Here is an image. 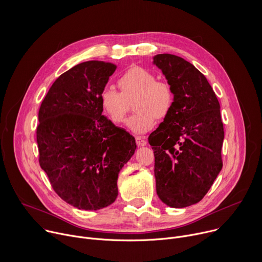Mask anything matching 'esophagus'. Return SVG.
Segmentation results:
<instances>
[{"label": "esophagus", "instance_id": "esophagus-1", "mask_svg": "<svg viewBox=\"0 0 262 262\" xmlns=\"http://www.w3.org/2000/svg\"><path fill=\"white\" fill-rule=\"evenodd\" d=\"M136 143L138 146H145L147 144V141L143 137H137L136 138Z\"/></svg>", "mask_w": 262, "mask_h": 262}]
</instances>
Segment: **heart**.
I'll list each match as a JSON object with an SVG mask.
<instances>
[{"mask_svg": "<svg viewBox=\"0 0 262 262\" xmlns=\"http://www.w3.org/2000/svg\"><path fill=\"white\" fill-rule=\"evenodd\" d=\"M121 90L104 87L99 94V102L111 121L120 123L127 114L129 103L135 98L136 113L127 119L126 126L135 134L150 130L158 118H165L172 108L173 92L169 84L157 81L155 74L140 66L127 69L118 80Z\"/></svg>", "mask_w": 262, "mask_h": 262, "instance_id": "obj_1", "label": "heart"}]
</instances>
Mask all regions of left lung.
<instances>
[{
    "label": "left lung",
    "mask_w": 262,
    "mask_h": 262,
    "mask_svg": "<svg viewBox=\"0 0 262 262\" xmlns=\"http://www.w3.org/2000/svg\"><path fill=\"white\" fill-rule=\"evenodd\" d=\"M173 92L164 122L148 138L155 154L157 194L168 206L198 203L223 167L224 127L220 103L203 74L171 55L154 57Z\"/></svg>",
    "instance_id": "1"
}]
</instances>
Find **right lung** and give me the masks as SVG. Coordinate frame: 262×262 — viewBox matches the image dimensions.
I'll return each instance as SVG.
<instances>
[{"label":"right lung","mask_w":262,"mask_h":262,"mask_svg":"<svg viewBox=\"0 0 262 262\" xmlns=\"http://www.w3.org/2000/svg\"><path fill=\"white\" fill-rule=\"evenodd\" d=\"M116 65L87 61L54 82L39 108V164L68 204L97 210L118 196L117 179L134 156L135 138L102 115L99 94Z\"/></svg>","instance_id":"right-lung-1"}]
</instances>
